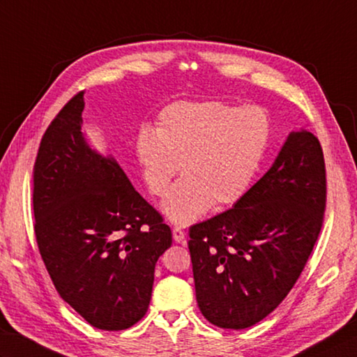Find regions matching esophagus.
<instances>
[{
	"instance_id": "34e87169",
	"label": "esophagus",
	"mask_w": 357,
	"mask_h": 357,
	"mask_svg": "<svg viewBox=\"0 0 357 357\" xmlns=\"http://www.w3.org/2000/svg\"><path fill=\"white\" fill-rule=\"evenodd\" d=\"M173 240L176 243H184L185 240V232L181 227H174L173 229Z\"/></svg>"
}]
</instances>
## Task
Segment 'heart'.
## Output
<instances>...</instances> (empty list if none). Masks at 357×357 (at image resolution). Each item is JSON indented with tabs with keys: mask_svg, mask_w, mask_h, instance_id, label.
<instances>
[{
	"mask_svg": "<svg viewBox=\"0 0 357 357\" xmlns=\"http://www.w3.org/2000/svg\"><path fill=\"white\" fill-rule=\"evenodd\" d=\"M271 139L268 114L258 107L176 102L160 111L155 131L141 128L136 158L153 197H164L181 165L184 174L164 202L173 222L190 225L212 204L238 202L255 178Z\"/></svg>",
	"mask_w": 357,
	"mask_h": 357,
	"instance_id": "b5f03b06",
	"label": "heart"
}]
</instances>
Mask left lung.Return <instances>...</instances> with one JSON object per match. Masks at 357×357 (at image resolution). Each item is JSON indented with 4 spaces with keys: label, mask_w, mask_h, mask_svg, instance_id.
<instances>
[{
    "label": "left lung",
    "mask_w": 357,
    "mask_h": 357,
    "mask_svg": "<svg viewBox=\"0 0 357 357\" xmlns=\"http://www.w3.org/2000/svg\"><path fill=\"white\" fill-rule=\"evenodd\" d=\"M326 169L319 139L291 132L269 172L232 208L188 229L199 310L244 330L280 305L324 226Z\"/></svg>",
    "instance_id": "8db88e82"
}]
</instances>
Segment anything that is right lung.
Returning <instances> with one entry per match:
<instances>
[{"label":"right lung","instance_id":"add662e5","mask_svg":"<svg viewBox=\"0 0 357 357\" xmlns=\"http://www.w3.org/2000/svg\"><path fill=\"white\" fill-rule=\"evenodd\" d=\"M83 94L68 100L41 137L32 170L33 230L60 297L89 325L121 331L149 310L172 230L116 160L85 142Z\"/></svg>","mask_w":357,"mask_h":357}]
</instances>
